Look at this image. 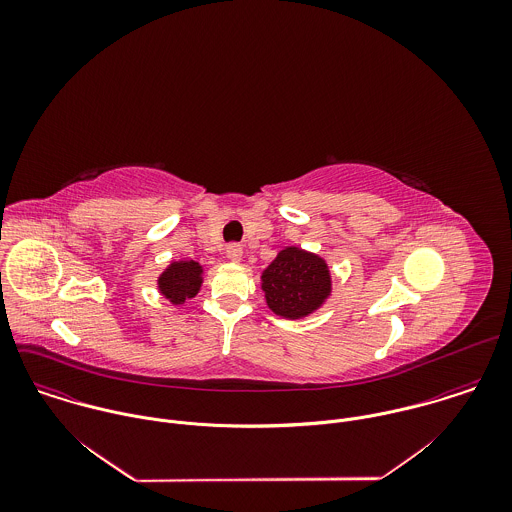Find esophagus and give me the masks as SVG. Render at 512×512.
Returning <instances> with one entry per match:
<instances>
[{"label":"esophagus","instance_id":"esophagus-1","mask_svg":"<svg viewBox=\"0 0 512 512\" xmlns=\"http://www.w3.org/2000/svg\"><path fill=\"white\" fill-rule=\"evenodd\" d=\"M226 258H228L230 262H240V260H242V246L236 244V242L228 244V246H226Z\"/></svg>","mask_w":512,"mask_h":512}]
</instances>
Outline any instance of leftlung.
<instances>
[{
  "mask_svg": "<svg viewBox=\"0 0 512 512\" xmlns=\"http://www.w3.org/2000/svg\"><path fill=\"white\" fill-rule=\"evenodd\" d=\"M268 307L286 319H299L323 305L331 293L329 266L317 254L290 246L262 274Z\"/></svg>",
  "mask_w": 512,
  "mask_h": 512,
  "instance_id": "1",
  "label": "left lung"
}]
</instances>
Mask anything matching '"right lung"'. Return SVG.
<instances>
[{"instance_id":"obj_1","label":"right lung","mask_w":512,"mask_h":512,"mask_svg":"<svg viewBox=\"0 0 512 512\" xmlns=\"http://www.w3.org/2000/svg\"><path fill=\"white\" fill-rule=\"evenodd\" d=\"M203 284V268L195 260L173 262L157 280L159 292L163 293L173 305L185 303L199 293Z\"/></svg>"}]
</instances>
